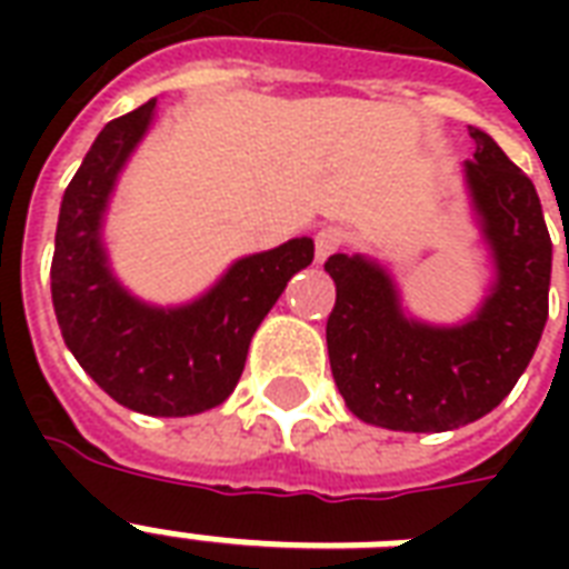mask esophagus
Instances as JSON below:
<instances>
[{
  "label": "esophagus",
  "instance_id": "obj_1",
  "mask_svg": "<svg viewBox=\"0 0 569 569\" xmlns=\"http://www.w3.org/2000/svg\"><path fill=\"white\" fill-rule=\"evenodd\" d=\"M342 244H346V236H342L339 227H321L316 232V262H325L328 257H333Z\"/></svg>",
  "mask_w": 569,
  "mask_h": 569
}]
</instances>
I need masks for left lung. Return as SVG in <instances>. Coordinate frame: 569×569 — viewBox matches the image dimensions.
Masks as SVG:
<instances>
[{
  "mask_svg": "<svg viewBox=\"0 0 569 569\" xmlns=\"http://www.w3.org/2000/svg\"><path fill=\"white\" fill-rule=\"evenodd\" d=\"M463 162L469 200L496 277L460 325L407 316L387 268L363 253H333L337 283L328 319L330 372L348 410L389 431H455L490 413L535 357L549 316V239L531 180L481 129Z\"/></svg>",
  "mask_w": 569,
  "mask_h": 569,
  "instance_id": "left-lung-1",
  "label": "left lung"
}]
</instances>
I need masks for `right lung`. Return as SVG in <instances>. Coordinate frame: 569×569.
<instances>
[{"label":"right lung","mask_w":569,"mask_h":569,"mask_svg":"<svg viewBox=\"0 0 569 569\" xmlns=\"http://www.w3.org/2000/svg\"><path fill=\"white\" fill-rule=\"evenodd\" d=\"M156 100L106 123L61 200L52 307L67 348L118 405L147 416H194L230 398L250 339L312 262V239L236 259L221 280L180 307H156L111 271L102 221L120 171L153 123Z\"/></svg>","instance_id":"1"}]
</instances>
